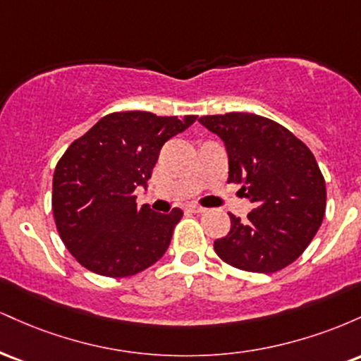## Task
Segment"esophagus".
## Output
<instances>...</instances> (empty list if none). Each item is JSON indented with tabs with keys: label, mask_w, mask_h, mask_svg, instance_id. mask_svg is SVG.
<instances>
[{
	"label": "esophagus",
	"mask_w": 361,
	"mask_h": 361,
	"mask_svg": "<svg viewBox=\"0 0 361 361\" xmlns=\"http://www.w3.org/2000/svg\"><path fill=\"white\" fill-rule=\"evenodd\" d=\"M207 209H204V207L200 205H188L186 207V212H192V214H204Z\"/></svg>",
	"instance_id": "obj_1"
}]
</instances>
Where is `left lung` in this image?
Returning a JSON list of instances; mask_svg holds the SVG:
<instances>
[{
	"label": "left lung",
	"mask_w": 361,
	"mask_h": 361,
	"mask_svg": "<svg viewBox=\"0 0 361 361\" xmlns=\"http://www.w3.org/2000/svg\"><path fill=\"white\" fill-rule=\"evenodd\" d=\"M198 122L222 139L229 181L255 204L247 221L231 214L219 258L244 271L275 273L304 252L326 212V183L310 149L292 132L255 114L207 115Z\"/></svg>",
	"instance_id": "1"
}]
</instances>
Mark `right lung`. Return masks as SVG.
<instances>
[{"mask_svg":"<svg viewBox=\"0 0 361 361\" xmlns=\"http://www.w3.org/2000/svg\"><path fill=\"white\" fill-rule=\"evenodd\" d=\"M197 120L117 111L76 139L57 163L52 212L62 243L78 263L111 279L146 270L163 258L183 210L137 209L161 147Z\"/></svg>","mask_w":361,"mask_h":361,"instance_id":"obj_1","label":"right lung"}]
</instances>
